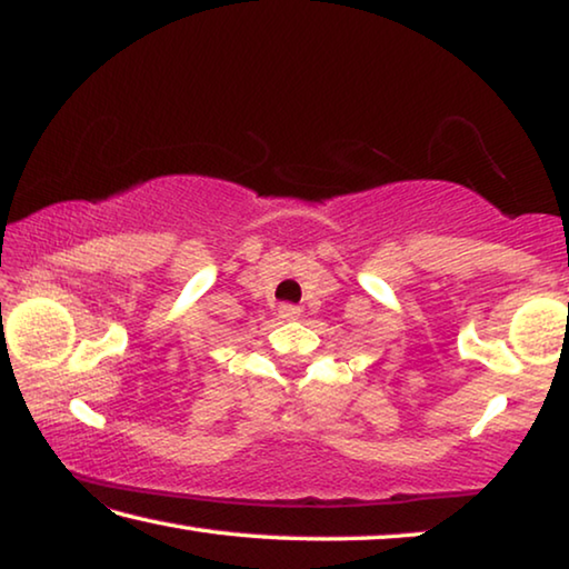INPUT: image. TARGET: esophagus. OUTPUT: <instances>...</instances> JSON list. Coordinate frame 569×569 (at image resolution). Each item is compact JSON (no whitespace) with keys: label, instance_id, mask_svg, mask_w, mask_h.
<instances>
[{"label":"esophagus","instance_id":"esophagus-1","mask_svg":"<svg viewBox=\"0 0 569 569\" xmlns=\"http://www.w3.org/2000/svg\"><path fill=\"white\" fill-rule=\"evenodd\" d=\"M300 308H295V305H279V315H282L284 320H297L300 318Z\"/></svg>","mask_w":569,"mask_h":569}]
</instances>
